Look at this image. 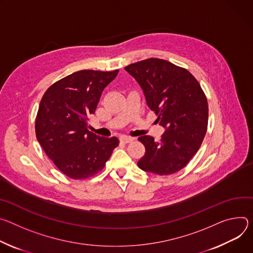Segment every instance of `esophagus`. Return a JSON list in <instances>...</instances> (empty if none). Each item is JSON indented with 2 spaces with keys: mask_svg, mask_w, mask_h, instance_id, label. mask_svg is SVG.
I'll use <instances>...</instances> for the list:
<instances>
[{
  "mask_svg": "<svg viewBox=\"0 0 253 253\" xmlns=\"http://www.w3.org/2000/svg\"><path fill=\"white\" fill-rule=\"evenodd\" d=\"M121 142L124 143V144H128V143H131L133 141V137H130V136H122L121 138Z\"/></svg>",
  "mask_w": 253,
  "mask_h": 253,
  "instance_id": "esophagus-1",
  "label": "esophagus"
}]
</instances>
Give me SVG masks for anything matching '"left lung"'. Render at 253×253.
Instances as JSON below:
<instances>
[{"label": "left lung", "mask_w": 253, "mask_h": 253, "mask_svg": "<svg viewBox=\"0 0 253 253\" xmlns=\"http://www.w3.org/2000/svg\"><path fill=\"white\" fill-rule=\"evenodd\" d=\"M142 87L148 106L165 132L161 142L139 136L146 148L139 169L156 175L182 170L199 150L207 130L208 103L199 82L187 69L149 58L125 68Z\"/></svg>", "instance_id": "1"}]
</instances>
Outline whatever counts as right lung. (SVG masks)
<instances>
[{"instance_id":"obj_1","label":"right lung","mask_w":253,"mask_h":253,"mask_svg":"<svg viewBox=\"0 0 253 253\" xmlns=\"http://www.w3.org/2000/svg\"><path fill=\"white\" fill-rule=\"evenodd\" d=\"M118 73L74 72L52 84L41 99L35 123L37 139L69 178L82 180L97 174L119 146L118 137L99 136L87 126L103 89Z\"/></svg>"}]
</instances>
